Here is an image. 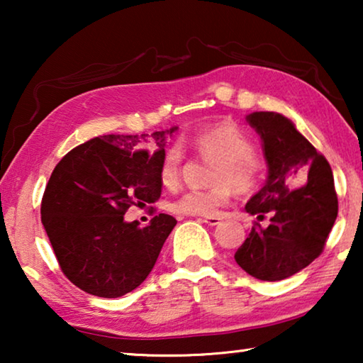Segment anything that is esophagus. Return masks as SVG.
I'll use <instances>...</instances> for the list:
<instances>
[{
    "label": "esophagus",
    "mask_w": 363,
    "mask_h": 363,
    "mask_svg": "<svg viewBox=\"0 0 363 363\" xmlns=\"http://www.w3.org/2000/svg\"><path fill=\"white\" fill-rule=\"evenodd\" d=\"M203 223L205 224H208V225H218L219 223H220V218H218V216H205L203 218Z\"/></svg>",
    "instance_id": "esophagus-1"
}]
</instances>
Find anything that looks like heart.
I'll use <instances>...</instances> for the list:
<instances>
[{
    "mask_svg": "<svg viewBox=\"0 0 363 363\" xmlns=\"http://www.w3.org/2000/svg\"><path fill=\"white\" fill-rule=\"evenodd\" d=\"M194 149L199 155L216 162L211 181L216 184L211 189H192L171 201L169 210L190 216H213L219 208L229 203L232 187L245 194L256 187L262 174V163L256 153L251 152L250 138L240 128L232 123H219L196 133ZM182 155L177 147L164 153L162 163V184L173 189L181 177Z\"/></svg>",
    "mask_w": 363,
    "mask_h": 363,
    "instance_id": "obj_1",
    "label": "heart"
}]
</instances>
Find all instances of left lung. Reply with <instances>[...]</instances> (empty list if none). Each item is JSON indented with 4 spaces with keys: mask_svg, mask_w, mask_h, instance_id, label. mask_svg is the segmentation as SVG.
I'll use <instances>...</instances> for the list:
<instances>
[{
    "mask_svg": "<svg viewBox=\"0 0 363 363\" xmlns=\"http://www.w3.org/2000/svg\"><path fill=\"white\" fill-rule=\"evenodd\" d=\"M247 123L259 134L267 179L245 210L257 220L235 261L251 277L277 281L318 257L337 216L333 173L327 160L277 112H253ZM298 189H296V187Z\"/></svg>",
    "mask_w": 363,
    "mask_h": 363,
    "instance_id": "8db88e82",
    "label": "left lung"
}]
</instances>
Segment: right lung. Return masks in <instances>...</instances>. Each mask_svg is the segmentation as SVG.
<instances>
[{"instance_id": "right-lung-1", "label": "right lung", "mask_w": 363, "mask_h": 363, "mask_svg": "<svg viewBox=\"0 0 363 363\" xmlns=\"http://www.w3.org/2000/svg\"><path fill=\"white\" fill-rule=\"evenodd\" d=\"M174 131L177 126L152 136L89 139L54 168L43 195L41 223L65 277L83 291L123 296L155 266L177 220L158 214L140 227L125 220V213L160 199L164 145Z\"/></svg>"}]
</instances>
